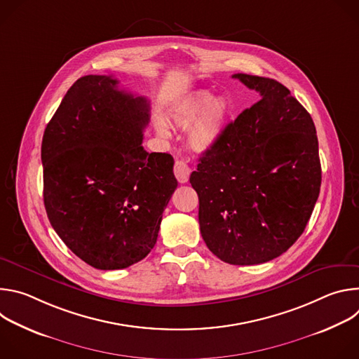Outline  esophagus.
Returning a JSON list of instances; mask_svg holds the SVG:
<instances>
[{
	"label": "esophagus",
	"mask_w": 359,
	"mask_h": 359,
	"mask_svg": "<svg viewBox=\"0 0 359 359\" xmlns=\"http://www.w3.org/2000/svg\"><path fill=\"white\" fill-rule=\"evenodd\" d=\"M175 176L180 183H186L189 180V176L191 173V169L189 168V165L183 161H176L175 162Z\"/></svg>",
	"instance_id": "esophagus-1"
}]
</instances>
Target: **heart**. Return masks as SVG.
<instances>
[{
  "label": "heart",
  "instance_id": "1",
  "mask_svg": "<svg viewBox=\"0 0 359 359\" xmlns=\"http://www.w3.org/2000/svg\"><path fill=\"white\" fill-rule=\"evenodd\" d=\"M231 115L229 99L209 90H196L180 99L169 112V122L179 129H187V144L196 151L212 149L223 136ZM161 135H169L163 119L156 121Z\"/></svg>",
  "mask_w": 359,
  "mask_h": 359
}]
</instances>
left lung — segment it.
<instances>
[{
	"instance_id": "8db88e82",
	"label": "left lung",
	"mask_w": 359,
	"mask_h": 359,
	"mask_svg": "<svg viewBox=\"0 0 359 359\" xmlns=\"http://www.w3.org/2000/svg\"><path fill=\"white\" fill-rule=\"evenodd\" d=\"M260 100L230 122L190 175L201 237L234 266L267 263L302 234L321 187L311 115L276 79L236 74Z\"/></svg>"
}]
</instances>
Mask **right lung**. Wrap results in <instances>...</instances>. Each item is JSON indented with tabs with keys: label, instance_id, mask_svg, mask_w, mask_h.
I'll list each match as a JSON object with an SVG mask.
<instances>
[{
	"label": "right lung",
	"instance_id": "add662e5",
	"mask_svg": "<svg viewBox=\"0 0 359 359\" xmlns=\"http://www.w3.org/2000/svg\"><path fill=\"white\" fill-rule=\"evenodd\" d=\"M107 75L79 78L45 128L43 204L67 247L97 270H121L155 247L177 187L169 153H147L146 97Z\"/></svg>",
	"mask_w": 359,
	"mask_h": 359
}]
</instances>
